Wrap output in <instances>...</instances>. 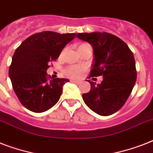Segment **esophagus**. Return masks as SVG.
Here are the masks:
<instances>
[{"mask_svg":"<svg viewBox=\"0 0 153 153\" xmlns=\"http://www.w3.org/2000/svg\"><path fill=\"white\" fill-rule=\"evenodd\" d=\"M71 82H74V83H76V84L81 83V82L80 81H77V80H74V79H71Z\"/></svg>","mask_w":153,"mask_h":153,"instance_id":"34e87169","label":"esophagus"}]
</instances>
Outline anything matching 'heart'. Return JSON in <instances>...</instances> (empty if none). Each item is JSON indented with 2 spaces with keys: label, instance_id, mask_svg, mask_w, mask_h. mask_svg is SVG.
Masks as SVG:
<instances>
[{
  "label": "heart",
  "instance_id": "1",
  "mask_svg": "<svg viewBox=\"0 0 153 153\" xmlns=\"http://www.w3.org/2000/svg\"><path fill=\"white\" fill-rule=\"evenodd\" d=\"M90 46V44L87 43H82L79 45V51L82 50V49L85 48L86 47ZM66 48L62 49V51L60 53V55H62L66 51ZM86 71V67L84 66H79V65H75V66H70V67H67L64 70V74L68 77L73 78V79H78L81 76L82 74L85 72Z\"/></svg>",
  "mask_w": 153,
  "mask_h": 153
}]
</instances>
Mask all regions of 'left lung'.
Segmentation results:
<instances>
[{"instance_id": "8db88e82", "label": "left lung", "mask_w": 153, "mask_h": 153, "mask_svg": "<svg viewBox=\"0 0 153 153\" xmlns=\"http://www.w3.org/2000/svg\"><path fill=\"white\" fill-rule=\"evenodd\" d=\"M77 37L93 47L94 62L90 78L103 76L97 86L87 80L91 89L82 94L84 102L96 114L111 115L123 106L136 83L133 52L123 40L108 32L78 33Z\"/></svg>"}]
</instances>
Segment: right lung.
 <instances>
[{
  "label": "right lung",
  "mask_w": 153,
  "mask_h": 153,
  "mask_svg": "<svg viewBox=\"0 0 153 153\" xmlns=\"http://www.w3.org/2000/svg\"><path fill=\"white\" fill-rule=\"evenodd\" d=\"M75 36L44 31L32 35L16 48L8 74L16 95L25 108L42 113L59 100L62 86L69 80L50 79L47 70Z\"/></svg>",
  "instance_id": "obj_1"
}]
</instances>
